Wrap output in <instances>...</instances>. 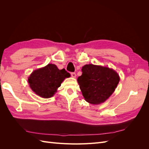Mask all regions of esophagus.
Returning a JSON list of instances; mask_svg holds the SVG:
<instances>
[{"label":"esophagus","mask_w":149,"mask_h":149,"mask_svg":"<svg viewBox=\"0 0 149 149\" xmlns=\"http://www.w3.org/2000/svg\"><path fill=\"white\" fill-rule=\"evenodd\" d=\"M71 77L74 78H76V74L75 73H71Z\"/></svg>","instance_id":"34e87169"}]
</instances>
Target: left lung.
I'll return each instance as SVG.
<instances>
[{
	"mask_svg": "<svg viewBox=\"0 0 149 149\" xmlns=\"http://www.w3.org/2000/svg\"><path fill=\"white\" fill-rule=\"evenodd\" d=\"M78 78L85 100L93 104L102 103L114 93L119 82V74L109 68L86 65Z\"/></svg>",
	"mask_w": 149,
	"mask_h": 149,
	"instance_id": "obj_1",
	"label": "left lung"
}]
</instances>
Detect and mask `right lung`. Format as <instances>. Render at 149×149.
I'll return each instance as SVG.
<instances>
[{"instance_id":"add662e5","label":"right lung","mask_w":149,"mask_h":149,"mask_svg":"<svg viewBox=\"0 0 149 149\" xmlns=\"http://www.w3.org/2000/svg\"><path fill=\"white\" fill-rule=\"evenodd\" d=\"M70 74L65 69L59 70L54 64L33 71L30 75L28 82L31 90L38 96L43 98L52 97L61 83Z\"/></svg>"}]
</instances>
